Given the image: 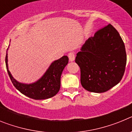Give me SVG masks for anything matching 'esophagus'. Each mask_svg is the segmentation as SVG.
<instances>
[{"mask_svg": "<svg viewBox=\"0 0 132 132\" xmlns=\"http://www.w3.org/2000/svg\"><path fill=\"white\" fill-rule=\"evenodd\" d=\"M68 57L70 61H73L75 59V55L74 52H70V53H69Z\"/></svg>", "mask_w": 132, "mask_h": 132, "instance_id": "obj_1", "label": "esophagus"}]
</instances>
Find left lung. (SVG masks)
Returning a JSON list of instances; mask_svg holds the SVG:
<instances>
[{
  "label": "left lung",
  "instance_id": "left-lung-1",
  "mask_svg": "<svg viewBox=\"0 0 132 132\" xmlns=\"http://www.w3.org/2000/svg\"><path fill=\"white\" fill-rule=\"evenodd\" d=\"M126 60L125 45L117 30L111 24L98 30L77 53L82 87L96 93L110 90L123 77Z\"/></svg>",
  "mask_w": 132,
  "mask_h": 132
}]
</instances>
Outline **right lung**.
I'll return each instance as SVG.
<instances>
[{"label":"right lung","mask_w":132,"mask_h":132,"mask_svg":"<svg viewBox=\"0 0 132 132\" xmlns=\"http://www.w3.org/2000/svg\"><path fill=\"white\" fill-rule=\"evenodd\" d=\"M6 55V69L13 85L21 93L35 100H44L54 96L59 92L61 86V76L64 68L69 62L67 56H63L59 59L54 61L44 75L36 82L24 84L18 82L12 76L8 66V54Z\"/></svg>","instance_id":"obj_1"}]
</instances>
